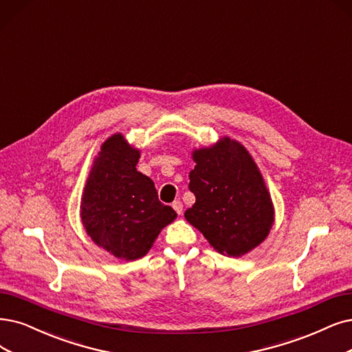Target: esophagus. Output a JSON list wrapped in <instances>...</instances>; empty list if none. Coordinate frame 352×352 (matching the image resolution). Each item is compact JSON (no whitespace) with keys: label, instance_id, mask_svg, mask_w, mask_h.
I'll list each match as a JSON object with an SVG mask.
<instances>
[{"label":"esophagus","instance_id":"1","mask_svg":"<svg viewBox=\"0 0 352 352\" xmlns=\"http://www.w3.org/2000/svg\"><path fill=\"white\" fill-rule=\"evenodd\" d=\"M173 209H174L178 214H181V213H183V203H181L179 200H175V201L173 203Z\"/></svg>","mask_w":352,"mask_h":352}]
</instances>
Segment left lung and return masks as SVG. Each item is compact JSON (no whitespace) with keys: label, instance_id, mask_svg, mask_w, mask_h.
Instances as JSON below:
<instances>
[{"label":"left lung","instance_id":"8db88e82","mask_svg":"<svg viewBox=\"0 0 352 352\" xmlns=\"http://www.w3.org/2000/svg\"><path fill=\"white\" fill-rule=\"evenodd\" d=\"M188 188L196 203L186 210L213 248L242 256L261 243L274 223V207L252 156L228 136L192 152Z\"/></svg>","mask_w":352,"mask_h":352}]
</instances>
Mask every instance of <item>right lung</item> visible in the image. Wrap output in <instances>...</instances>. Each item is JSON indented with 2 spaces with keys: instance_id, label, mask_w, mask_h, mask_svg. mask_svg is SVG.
<instances>
[{
  "instance_id": "1",
  "label": "right lung",
  "mask_w": 352,
  "mask_h": 352,
  "mask_svg": "<svg viewBox=\"0 0 352 352\" xmlns=\"http://www.w3.org/2000/svg\"><path fill=\"white\" fill-rule=\"evenodd\" d=\"M139 158L140 151L122 133L110 136L91 166L81 199L88 236L126 261L146 255L161 230L177 217L173 207L160 201L153 181L136 169Z\"/></svg>"
}]
</instances>
